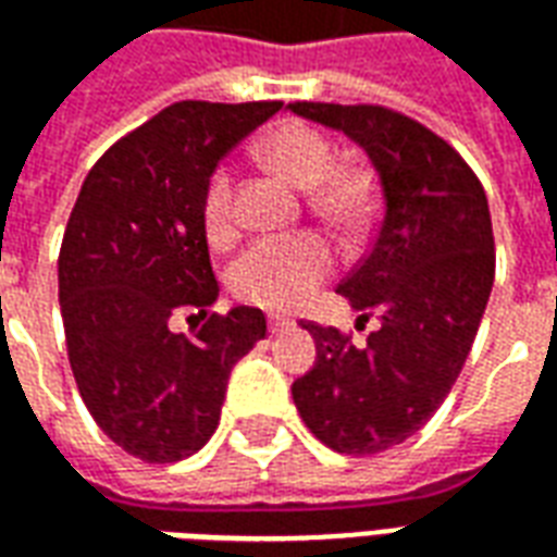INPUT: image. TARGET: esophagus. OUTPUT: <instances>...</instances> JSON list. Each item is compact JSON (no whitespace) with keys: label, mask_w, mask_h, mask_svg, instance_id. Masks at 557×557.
<instances>
[{"label":"esophagus","mask_w":557,"mask_h":557,"mask_svg":"<svg viewBox=\"0 0 557 557\" xmlns=\"http://www.w3.org/2000/svg\"><path fill=\"white\" fill-rule=\"evenodd\" d=\"M268 327H271V334H286V331L295 327V322L286 319V315H271V319H268Z\"/></svg>","instance_id":"1"}]
</instances>
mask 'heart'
<instances>
[{"mask_svg":"<svg viewBox=\"0 0 557 557\" xmlns=\"http://www.w3.org/2000/svg\"><path fill=\"white\" fill-rule=\"evenodd\" d=\"M256 154L268 170L307 190V202L327 226L358 235L375 208L370 170L358 163H334L331 139L304 122H283L259 139ZM202 226L211 244H230L235 235V175L226 166L208 175L202 194ZM334 250L319 232L271 235L244 247L230 265V286L265 310H292L304 304L319 283L334 274Z\"/></svg>","mask_w":557,"mask_h":557,"instance_id":"obj_1","label":"heart"}]
</instances>
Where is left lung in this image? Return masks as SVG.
Returning a JSON list of instances; mask_svg holds the SVG:
<instances>
[{
    "mask_svg": "<svg viewBox=\"0 0 557 557\" xmlns=\"http://www.w3.org/2000/svg\"><path fill=\"white\" fill-rule=\"evenodd\" d=\"M289 110L349 134L382 187L373 247L337 286L363 322L379 315V327L355 343L304 322L315 363L292 399L331 450L382 454L435 414L478 337L495 280L490 202L462 154L411 115L379 103L295 101Z\"/></svg>",
    "mask_w": 557,
    "mask_h": 557,
    "instance_id": "obj_1",
    "label": "left lung"
}]
</instances>
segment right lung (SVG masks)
Segmentation results:
<instances>
[{"label":"right lung","instance_id":"right-lung-1","mask_svg":"<svg viewBox=\"0 0 557 557\" xmlns=\"http://www.w3.org/2000/svg\"><path fill=\"white\" fill-rule=\"evenodd\" d=\"M280 101H178L107 148L83 182L59 250V304L79 397L143 462H178L214 435L235 363L265 313H211L202 194L220 158ZM197 319L172 335V314Z\"/></svg>","mask_w":557,"mask_h":557}]
</instances>
